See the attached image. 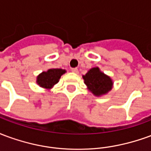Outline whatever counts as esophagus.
Listing matches in <instances>:
<instances>
[{
    "label": "esophagus",
    "instance_id": "1",
    "mask_svg": "<svg viewBox=\"0 0 151 151\" xmlns=\"http://www.w3.org/2000/svg\"><path fill=\"white\" fill-rule=\"evenodd\" d=\"M71 71H72L73 73H78V69H77V68H73V69H71Z\"/></svg>",
    "mask_w": 151,
    "mask_h": 151
}]
</instances>
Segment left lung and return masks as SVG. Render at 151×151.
Masks as SVG:
<instances>
[{
	"instance_id": "obj_1",
	"label": "left lung",
	"mask_w": 151,
	"mask_h": 151,
	"mask_svg": "<svg viewBox=\"0 0 151 151\" xmlns=\"http://www.w3.org/2000/svg\"><path fill=\"white\" fill-rule=\"evenodd\" d=\"M82 78L87 88L96 96L106 95L113 86L111 78L101 72L98 67L90 69Z\"/></svg>"
}]
</instances>
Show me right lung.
Masks as SVG:
<instances>
[{"label": "right lung", "instance_id": "1", "mask_svg": "<svg viewBox=\"0 0 151 151\" xmlns=\"http://www.w3.org/2000/svg\"><path fill=\"white\" fill-rule=\"evenodd\" d=\"M66 71L61 69H50L47 72H43L37 77L36 82L41 87L51 89L53 86L59 82L61 75Z\"/></svg>", "mask_w": 151, "mask_h": 151}]
</instances>
